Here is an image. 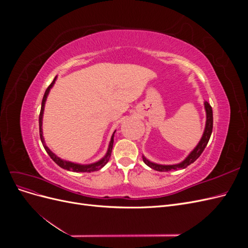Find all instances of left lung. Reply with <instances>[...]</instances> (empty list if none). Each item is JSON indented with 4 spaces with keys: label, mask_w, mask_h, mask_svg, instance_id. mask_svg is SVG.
<instances>
[{
    "label": "left lung",
    "mask_w": 248,
    "mask_h": 248,
    "mask_svg": "<svg viewBox=\"0 0 248 248\" xmlns=\"http://www.w3.org/2000/svg\"><path fill=\"white\" fill-rule=\"evenodd\" d=\"M204 107H205V110H206V125H205L204 132H202V136L199 141V144L188 155H187L186 158L184 160H182L181 162L176 163V164H159V163H155V162L150 161L148 158H146L144 155H142V160H144V162L147 164L148 167H150L155 170H158V171H170V170H183L199 158L208 144L210 137H211V133H212V128H213L212 108L207 101L204 102Z\"/></svg>",
    "instance_id": "8db88e82"
}]
</instances>
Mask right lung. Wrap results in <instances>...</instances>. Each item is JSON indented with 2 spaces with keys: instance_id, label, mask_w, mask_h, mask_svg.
Wrapping results in <instances>:
<instances>
[{
  "instance_id": "obj_1",
  "label": "right lung",
  "mask_w": 248,
  "mask_h": 248,
  "mask_svg": "<svg viewBox=\"0 0 248 248\" xmlns=\"http://www.w3.org/2000/svg\"><path fill=\"white\" fill-rule=\"evenodd\" d=\"M57 78H58V77H56L54 78V80H52L51 84L46 89V93H44V96H43L42 103H41V109H40V115H39V133H40V140H41L42 145H43L44 149H46V151L47 152V154L50 156V158L54 160L60 168H62V169L67 170L76 171V172H91V171L99 170L100 169H102L104 166H106V164L109 160V157H110V154H111V150H112V145H114V136H115L116 130L114 131V133H112V136L110 138V141H109V145H108V151H107L106 155H104L100 160L96 161V162H93V163H90V164L74 163V162H71V161L64 160L62 158H60V157L58 155H56L54 152H52L51 150L46 144V140H44V138H43V131H42V120H43L44 107H46V99H47V96L49 94L50 89L54 87Z\"/></svg>"
}]
</instances>
